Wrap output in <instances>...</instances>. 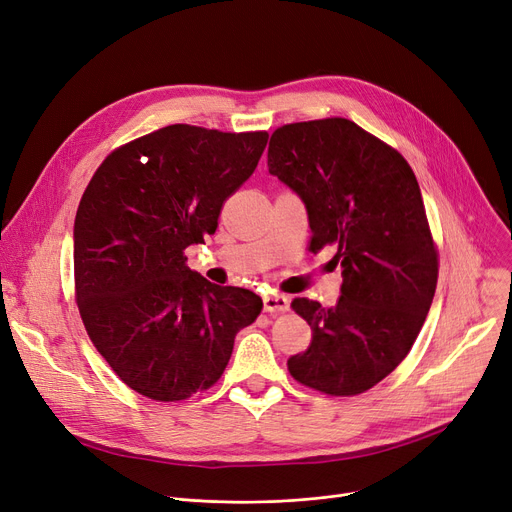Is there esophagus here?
<instances>
[{
    "label": "esophagus",
    "instance_id": "1",
    "mask_svg": "<svg viewBox=\"0 0 512 512\" xmlns=\"http://www.w3.org/2000/svg\"><path fill=\"white\" fill-rule=\"evenodd\" d=\"M263 309L267 313H282V311L290 309V301L284 297V294H265Z\"/></svg>",
    "mask_w": 512,
    "mask_h": 512
}]
</instances>
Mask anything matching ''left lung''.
Returning a JSON list of instances; mask_svg holds the SVG:
<instances>
[{
  "label": "left lung",
  "mask_w": 512,
  "mask_h": 512,
  "mask_svg": "<svg viewBox=\"0 0 512 512\" xmlns=\"http://www.w3.org/2000/svg\"><path fill=\"white\" fill-rule=\"evenodd\" d=\"M267 168L305 203L311 251L334 247L342 267L334 307L292 301L313 338L288 371L324 394H361L407 357L434 301L438 255L417 178L398 151L344 118L278 128Z\"/></svg>",
  "instance_id": "1"
}]
</instances>
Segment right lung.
<instances>
[{"instance_id":"right-lung-1","label":"right lung","mask_w":512,"mask_h":512,"mask_svg":"<svg viewBox=\"0 0 512 512\" xmlns=\"http://www.w3.org/2000/svg\"><path fill=\"white\" fill-rule=\"evenodd\" d=\"M267 132L172 124L132 141L91 178L74 220L76 303L118 378L159 402L207 390L263 301L193 272L184 249L218 228L257 168Z\"/></svg>"}]
</instances>
